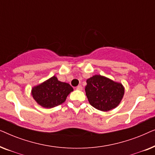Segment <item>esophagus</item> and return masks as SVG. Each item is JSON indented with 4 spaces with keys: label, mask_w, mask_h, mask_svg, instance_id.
Instances as JSON below:
<instances>
[{
    "label": "esophagus",
    "mask_w": 155,
    "mask_h": 155,
    "mask_svg": "<svg viewBox=\"0 0 155 155\" xmlns=\"http://www.w3.org/2000/svg\"><path fill=\"white\" fill-rule=\"evenodd\" d=\"M76 90H82V87L81 85H78L77 87H76Z\"/></svg>",
    "instance_id": "esophagus-1"
}]
</instances>
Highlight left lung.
<instances>
[{
    "mask_svg": "<svg viewBox=\"0 0 155 155\" xmlns=\"http://www.w3.org/2000/svg\"><path fill=\"white\" fill-rule=\"evenodd\" d=\"M124 87L105 76L95 75L87 80L86 96L95 109L109 111L117 107L124 95Z\"/></svg>",
    "mask_w": 155,
    "mask_h": 155,
    "instance_id": "8db88e82",
    "label": "left lung"
}]
</instances>
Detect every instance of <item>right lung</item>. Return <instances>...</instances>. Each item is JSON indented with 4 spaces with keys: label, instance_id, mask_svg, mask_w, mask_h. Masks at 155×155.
Here are the masks:
<instances>
[{
    "label": "right lung",
    "instance_id": "1",
    "mask_svg": "<svg viewBox=\"0 0 155 155\" xmlns=\"http://www.w3.org/2000/svg\"><path fill=\"white\" fill-rule=\"evenodd\" d=\"M73 91V88L68 83L59 81L54 75L33 87L31 94L38 104L51 109L65 102L68 95Z\"/></svg>",
    "mask_w": 155,
    "mask_h": 155
}]
</instances>
